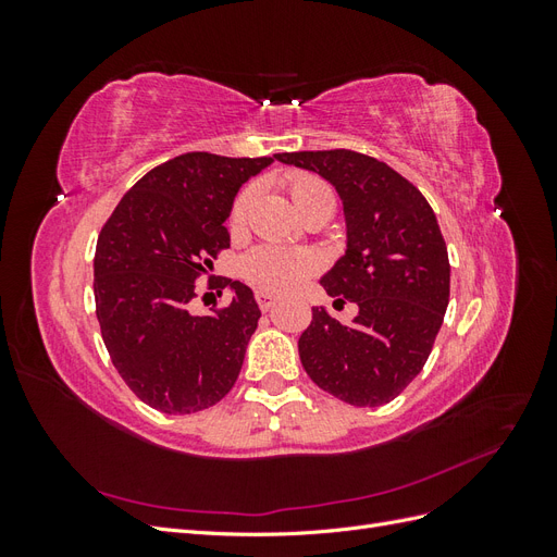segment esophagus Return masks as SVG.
Returning a JSON list of instances; mask_svg holds the SVG:
<instances>
[{
    "mask_svg": "<svg viewBox=\"0 0 557 557\" xmlns=\"http://www.w3.org/2000/svg\"><path fill=\"white\" fill-rule=\"evenodd\" d=\"M256 299H258V305H260V309L262 311H269L274 307V301H276V297L274 295H269V293H262V290H258L256 293Z\"/></svg>",
    "mask_w": 557,
    "mask_h": 557,
    "instance_id": "1",
    "label": "esophagus"
}]
</instances>
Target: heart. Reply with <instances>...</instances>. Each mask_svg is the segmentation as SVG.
I'll return each mask as SVG.
<instances>
[{
	"label": "heart",
	"mask_w": 557,
	"mask_h": 557,
	"mask_svg": "<svg viewBox=\"0 0 557 557\" xmlns=\"http://www.w3.org/2000/svg\"><path fill=\"white\" fill-rule=\"evenodd\" d=\"M288 193L295 201V207L305 213L313 205L323 199H334L332 190L325 181H320L313 174L297 172L288 176ZM256 197V190L246 188L230 211V230L239 234L246 225V215L250 201ZM320 269V258L309 248H293L278 244H260L250 248L242 260V274L248 283L256 285L262 293L272 295H288L295 293L301 283L311 278Z\"/></svg>",
	"instance_id": "obj_1"
}]
</instances>
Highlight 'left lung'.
<instances>
[{
    "label": "left lung",
    "instance_id": "obj_1",
    "mask_svg": "<svg viewBox=\"0 0 557 557\" xmlns=\"http://www.w3.org/2000/svg\"><path fill=\"white\" fill-rule=\"evenodd\" d=\"M278 162L334 185L344 205L346 252L320 278L334 309L356 301L350 323L313 307L299 336L311 381L352 407H381L430 358L450 293L448 250L428 199L393 166L356 150H299Z\"/></svg>",
    "mask_w": 557,
    "mask_h": 557
}]
</instances>
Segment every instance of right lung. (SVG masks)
<instances>
[{
    "instance_id": "right-lung-1",
    "label": "right lung",
    "mask_w": 557,
    "mask_h": 557,
    "mask_svg": "<svg viewBox=\"0 0 557 557\" xmlns=\"http://www.w3.org/2000/svg\"><path fill=\"white\" fill-rule=\"evenodd\" d=\"M274 158L185 153L132 185L99 232L95 305L113 367L129 391L162 413H197L237 381L258 327L252 290L227 281L232 301L190 311L195 281L230 248L242 185ZM223 285V288H225Z\"/></svg>"
}]
</instances>
